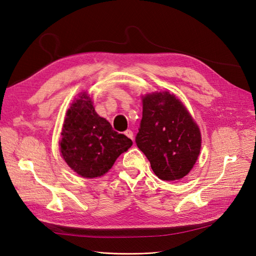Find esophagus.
<instances>
[{
	"instance_id": "obj_1",
	"label": "esophagus",
	"mask_w": 256,
	"mask_h": 256,
	"mask_svg": "<svg viewBox=\"0 0 256 256\" xmlns=\"http://www.w3.org/2000/svg\"><path fill=\"white\" fill-rule=\"evenodd\" d=\"M124 135H126V137H128L130 139L133 140V132H132L130 130H126L124 132Z\"/></svg>"
}]
</instances>
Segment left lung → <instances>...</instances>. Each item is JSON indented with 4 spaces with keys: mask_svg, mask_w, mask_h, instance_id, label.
<instances>
[{
    "mask_svg": "<svg viewBox=\"0 0 256 256\" xmlns=\"http://www.w3.org/2000/svg\"><path fill=\"white\" fill-rule=\"evenodd\" d=\"M142 103L137 146L160 180L183 178L200 154L199 128L182 102L169 92L146 94Z\"/></svg>",
    "mask_w": 256,
    "mask_h": 256,
    "instance_id": "1",
    "label": "left lung"
}]
</instances>
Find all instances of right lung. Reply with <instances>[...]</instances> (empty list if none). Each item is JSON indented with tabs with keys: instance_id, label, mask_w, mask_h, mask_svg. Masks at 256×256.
Instances as JSON below:
<instances>
[{
	"instance_id": "1",
	"label": "right lung",
	"mask_w": 256,
	"mask_h": 256,
	"mask_svg": "<svg viewBox=\"0 0 256 256\" xmlns=\"http://www.w3.org/2000/svg\"><path fill=\"white\" fill-rule=\"evenodd\" d=\"M60 144L68 166L80 176L94 178L105 174L133 142L98 116L83 94L67 112Z\"/></svg>"
}]
</instances>
